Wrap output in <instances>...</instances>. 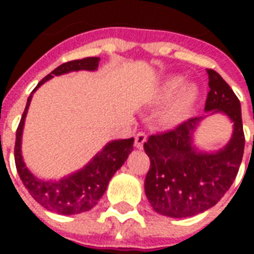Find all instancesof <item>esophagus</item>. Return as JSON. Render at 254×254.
I'll return each mask as SVG.
<instances>
[{"instance_id":"34e87169","label":"esophagus","mask_w":254,"mask_h":254,"mask_svg":"<svg viewBox=\"0 0 254 254\" xmlns=\"http://www.w3.org/2000/svg\"><path fill=\"white\" fill-rule=\"evenodd\" d=\"M145 141H146V134H145V133L139 131V133H137V134H135L134 145H135V147H137V149H142Z\"/></svg>"}]
</instances>
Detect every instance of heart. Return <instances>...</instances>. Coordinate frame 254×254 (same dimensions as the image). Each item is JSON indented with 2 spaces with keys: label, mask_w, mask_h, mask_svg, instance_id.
<instances>
[{
  "label": "heart",
  "mask_w": 254,
  "mask_h": 254,
  "mask_svg": "<svg viewBox=\"0 0 254 254\" xmlns=\"http://www.w3.org/2000/svg\"><path fill=\"white\" fill-rule=\"evenodd\" d=\"M185 84V79L181 76H173L169 77L161 84V87L157 89L154 95L155 103H167L172 100L174 97L176 99L173 103L170 104L169 107L163 111L161 116V121L167 127L179 124L181 121L189 116L190 111L192 109L193 104L196 101L199 91L195 85H187L183 87Z\"/></svg>",
  "instance_id": "heart-1"
}]
</instances>
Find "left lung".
<instances>
[{"instance_id":"left-lung-1","label":"left lung","mask_w":254,"mask_h":254,"mask_svg":"<svg viewBox=\"0 0 254 254\" xmlns=\"http://www.w3.org/2000/svg\"><path fill=\"white\" fill-rule=\"evenodd\" d=\"M209 91L205 112H221L233 123L232 138L216 153L192 146V133L201 117L190 119L170 130L149 137L143 149L150 158L145 193L155 212L189 217L213 207L232 186L244 154L240 101L227 81L207 69Z\"/></svg>"}]
</instances>
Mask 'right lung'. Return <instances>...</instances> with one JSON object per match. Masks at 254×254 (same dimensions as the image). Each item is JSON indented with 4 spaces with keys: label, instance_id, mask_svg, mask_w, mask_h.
<instances>
[{
    "label": "right lung",
    "instance_id": "add662e5",
    "mask_svg": "<svg viewBox=\"0 0 254 254\" xmlns=\"http://www.w3.org/2000/svg\"><path fill=\"white\" fill-rule=\"evenodd\" d=\"M99 62L100 58H84L79 61L63 63L54 69L53 72H50L47 76L43 77L37 88L43 84L45 81L50 80L51 77L68 73L71 71H80V69L95 71L99 67ZM31 97H33V93L27 99L25 112L22 115V119L17 127V134H15L14 159H15L18 175L30 195L46 209L59 213V215H76V213L87 212L97 204L100 197L105 192L111 178L127 161V155L133 150L134 138L112 141L92 158L87 166L76 173L71 174L68 177L62 178L61 181L39 179L30 173L21 154L22 130H23L25 117Z\"/></svg>",
    "mask_w": 254,
    "mask_h": 254
}]
</instances>
